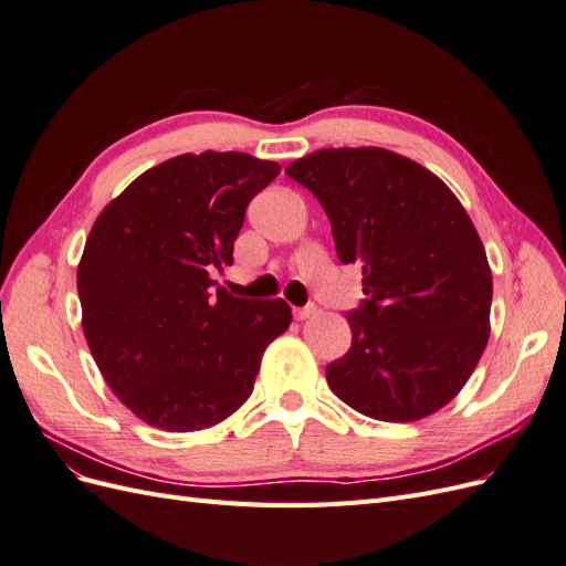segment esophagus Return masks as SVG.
Instances as JSON below:
<instances>
[{
    "label": "esophagus",
    "instance_id": "esophagus-1",
    "mask_svg": "<svg viewBox=\"0 0 566 566\" xmlns=\"http://www.w3.org/2000/svg\"><path fill=\"white\" fill-rule=\"evenodd\" d=\"M316 314V306L314 304H310V306H300V310H295L293 312V316L297 318V321H306V318H312Z\"/></svg>",
    "mask_w": 566,
    "mask_h": 566
}]
</instances>
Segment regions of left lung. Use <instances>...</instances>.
Returning <instances> with one entry per match:
<instances>
[{
  "label": "left lung",
  "mask_w": 566,
  "mask_h": 566,
  "mask_svg": "<svg viewBox=\"0 0 566 566\" xmlns=\"http://www.w3.org/2000/svg\"><path fill=\"white\" fill-rule=\"evenodd\" d=\"M331 219L339 262L364 266L335 397L385 422L437 413L489 342L491 266L465 208L430 169L375 146L323 148L285 167Z\"/></svg>",
  "instance_id": "left-lung-1"
}]
</instances>
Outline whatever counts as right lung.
Listing matches in <instances>:
<instances>
[{
    "label": "right lung",
    "instance_id": "obj_1",
    "mask_svg": "<svg viewBox=\"0 0 566 566\" xmlns=\"http://www.w3.org/2000/svg\"><path fill=\"white\" fill-rule=\"evenodd\" d=\"M279 172L248 153H184L96 217L77 266L82 331L115 397L146 424L193 432L229 418L293 321L283 300L233 297L210 276L233 262L248 202Z\"/></svg>",
    "mask_w": 566,
    "mask_h": 566
}]
</instances>
